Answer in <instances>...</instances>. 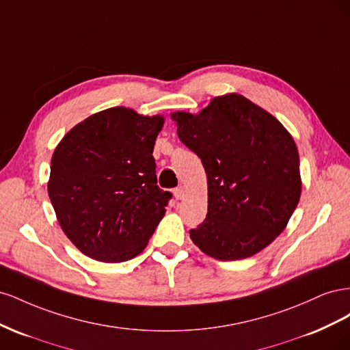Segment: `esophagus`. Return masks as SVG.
Returning a JSON list of instances; mask_svg holds the SVG:
<instances>
[{"label": "esophagus", "instance_id": "1", "mask_svg": "<svg viewBox=\"0 0 350 350\" xmlns=\"http://www.w3.org/2000/svg\"><path fill=\"white\" fill-rule=\"evenodd\" d=\"M174 197H175L176 200H181V198L184 197V188H183V187L175 188V189H174Z\"/></svg>", "mask_w": 350, "mask_h": 350}]
</instances>
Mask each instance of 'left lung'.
Listing matches in <instances>:
<instances>
[{"instance_id":"obj_1","label":"left lung","mask_w":350,"mask_h":350,"mask_svg":"<svg viewBox=\"0 0 350 350\" xmlns=\"http://www.w3.org/2000/svg\"><path fill=\"white\" fill-rule=\"evenodd\" d=\"M171 116L179 140L201 159L207 174V216L189 230L193 242L221 261L266 248L299 203V154L292 135L238 93L211 99L197 115Z\"/></svg>"}]
</instances>
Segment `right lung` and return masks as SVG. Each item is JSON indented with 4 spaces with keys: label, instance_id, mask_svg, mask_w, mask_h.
<instances>
[{
    "label": "right lung",
    "instance_id": "add662e5",
    "mask_svg": "<svg viewBox=\"0 0 350 350\" xmlns=\"http://www.w3.org/2000/svg\"><path fill=\"white\" fill-rule=\"evenodd\" d=\"M163 116L124 107L93 113L55 147L48 194L84 256L131 260L146 248L172 194L157 187L153 147Z\"/></svg>",
    "mask_w": 350,
    "mask_h": 350
}]
</instances>
